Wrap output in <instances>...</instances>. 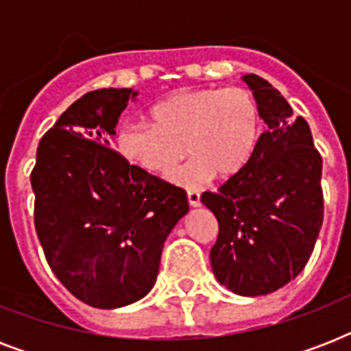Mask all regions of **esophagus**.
I'll use <instances>...</instances> for the list:
<instances>
[{
  "mask_svg": "<svg viewBox=\"0 0 351 351\" xmlns=\"http://www.w3.org/2000/svg\"><path fill=\"white\" fill-rule=\"evenodd\" d=\"M187 202H189V206H193V208H197V206H200V193L198 191H187Z\"/></svg>",
  "mask_w": 351,
  "mask_h": 351,
  "instance_id": "1",
  "label": "esophagus"
}]
</instances>
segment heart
<instances>
[{"mask_svg": "<svg viewBox=\"0 0 351 351\" xmlns=\"http://www.w3.org/2000/svg\"><path fill=\"white\" fill-rule=\"evenodd\" d=\"M261 136V109L244 87H204L169 96L151 111V125L127 121L118 129V151L131 165L167 176L184 156L173 182L197 187L213 175L231 178L250 162Z\"/></svg>", "mask_w": 351, "mask_h": 351, "instance_id": "1", "label": "heart"}]
</instances>
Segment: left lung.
Wrapping results in <instances>:
<instances>
[{
    "label": "left lung",
    "instance_id": "left-lung-1",
    "mask_svg": "<svg viewBox=\"0 0 351 351\" xmlns=\"http://www.w3.org/2000/svg\"><path fill=\"white\" fill-rule=\"evenodd\" d=\"M244 80L267 129L244 169L200 200L219 222L209 255L215 277L233 293L256 297L286 286L310 261L324 215L322 156L308 121L293 117L269 82Z\"/></svg>",
    "mask_w": 351,
    "mask_h": 351
}]
</instances>
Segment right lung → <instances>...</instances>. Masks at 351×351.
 <instances>
[{"label":"right lung","instance_id":"1","mask_svg":"<svg viewBox=\"0 0 351 351\" xmlns=\"http://www.w3.org/2000/svg\"><path fill=\"white\" fill-rule=\"evenodd\" d=\"M134 95L98 89L78 98L43 134L30 173L36 233L49 266L76 299L101 310L149 293L164 240L189 211L182 187L111 147Z\"/></svg>","mask_w":351,"mask_h":351}]
</instances>
